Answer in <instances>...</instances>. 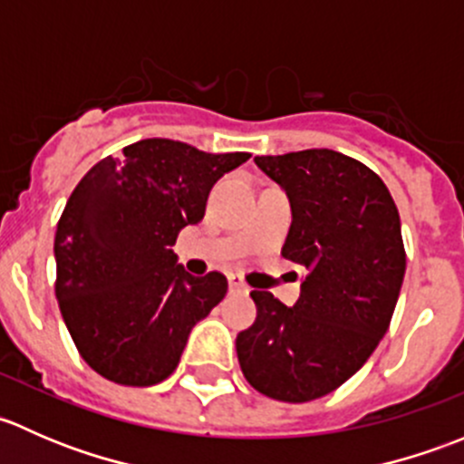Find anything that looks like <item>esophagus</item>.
Instances as JSON below:
<instances>
[{
  "instance_id": "obj_1",
  "label": "esophagus",
  "mask_w": 464,
  "mask_h": 464,
  "mask_svg": "<svg viewBox=\"0 0 464 464\" xmlns=\"http://www.w3.org/2000/svg\"><path fill=\"white\" fill-rule=\"evenodd\" d=\"M228 287H231V292H249V287H246L240 276H228Z\"/></svg>"
}]
</instances>
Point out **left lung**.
I'll return each instance as SVG.
<instances>
[{"mask_svg":"<svg viewBox=\"0 0 464 464\" xmlns=\"http://www.w3.org/2000/svg\"><path fill=\"white\" fill-rule=\"evenodd\" d=\"M287 193L283 256L307 269L294 307L254 289L258 316L236 339L246 382L310 401L348 382L386 334L406 271L397 206L362 161L327 148L256 157Z\"/></svg>","mask_w":464,"mask_h":464,"instance_id":"obj_1","label":"left lung"}]
</instances>
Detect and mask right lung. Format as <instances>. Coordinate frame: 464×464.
Listing matches in <instances>:
<instances>
[{"instance_id":"add662e5","label":"right lung","mask_w":464,"mask_h":464,"mask_svg":"<svg viewBox=\"0 0 464 464\" xmlns=\"http://www.w3.org/2000/svg\"><path fill=\"white\" fill-rule=\"evenodd\" d=\"M246 152L210 154L143 139L98 161L73 188L55 231V298L89 366L123 386L172 375L190 330L227 294V278H195L170 249L202 222L215 181Z\"/></svg>"}]
</instances>
